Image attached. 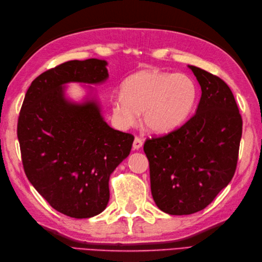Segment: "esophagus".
Listing matches in <instances>:
<instances>
[{
  "label": "esophagus",
  "instance_id": "34e87169",
  "mask_svg": "<svg viewBox=\"0 0 262 262\" xmlns=\"http://www.w3.org/2000/svg\"><path fill=\"white\" fill-rule=\"evenodd\" d=\"M142 146H143L142 138L136 136L135 140H134V143H133V148H134V149H140Z\"/></svg>",
  "mask_w": 262,
  "mask_h": 262
}]
</instances>
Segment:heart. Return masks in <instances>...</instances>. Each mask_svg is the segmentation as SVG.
I'll return each mask as SVG.
<instances>
[{
    "mask_svg": "<svg viewBox=\"0 0 262 262\" xmlns=\"http://www.w3.org/2000/svg\"><path fill=\"white\" fill-rule=\"evenodd\" d=\"M197 98V84L187 74L143 71L124 83L122 93L111 99V107L121 129L135 126L142 111V121L149 130L165 133L188 118Z\"/></svg>",
    "mask_w": 262,
    "mask_h": 262,
    "instance_id": "obj_1",
    "label": "heart"
}]
</instances>
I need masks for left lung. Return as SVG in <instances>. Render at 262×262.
<instances>
[{"label": "left lung", "instance_id": "obj_1", "mask_svg": "<svg viewBox=\"0 0 262 262\" xmlns=\"http://www.w3.org/2000/svg\"><path fill=\"white\" fill-rule=\"evenodd\" d=\"M189 69L202 88L196 114L144 143L153 199L170 215L197 213L229 185L242 136V118L229 85L207 71Z\"/></svg>", "mask_w": 262, "mask_h": 262}]
</instances>
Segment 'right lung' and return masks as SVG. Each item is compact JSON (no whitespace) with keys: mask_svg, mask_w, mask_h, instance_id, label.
Returning <instances> with one entry per match:
<instances>
[{"mask_svg":"<svg viewBox=\"0 0 262 262\" xmlns=\"http://www.w3.org/2000/svg\"><path fill=\"white\" fill-rule=\"evenodd\" d=\"M107 62L69 60L37 76L18 119V140L28 180L47 203L73 219L107 207L109 178L132 149L134 136L108 126L97 102L72 103L69 82L96 84L108 77Z\"/></svg>","mask_w":262,"mask_h":262,"instance_id":"obj_1","label":"right lung"}]
</instances>
